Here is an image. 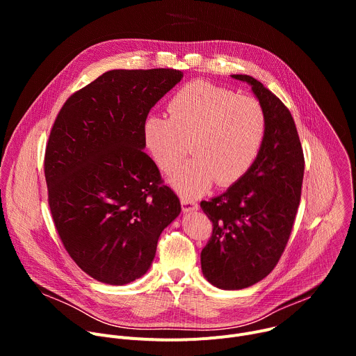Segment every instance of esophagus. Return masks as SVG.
Returning a JSON list of instances; mask_svg holds the SVG:
<instances>
[{"label":"esophagus","mask_w":356,"mask_h":356,"mask_svg":"<svg viewBox=\"0 0 356 356\" xmlns=\"http://www.w3.org/2000/svg\"><path fill=\"white\" fill-rule=\"evenodd\" d=\"M180 202H181V209L184 213H190V211H194L197 210V202L191 198H187V197H181L180 198Z\"/></svg>","instance_id":"obj_1"}]
</instances>
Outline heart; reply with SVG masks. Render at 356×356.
<instances>
[{"instance_id":"b5f03b06","label":"heart","mask_w":356,"mask_h":356,"mask_svg":"<svg viewBox=\"0 0 356 356\" xmlns=\"http://www.w3.org/2000/svg\"><path fill=\"white\" fill-rule=\"evenodd\" d=\"M168 117L150 115L143 140L155 163L184 195L238 183L255 165L268 132L264 106L252 97L206 80L181 86L169 99Z\"/></svg>"}]
</instances>
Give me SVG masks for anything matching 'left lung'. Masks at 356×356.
I'll return each instance as SVG.
<instances>
[{
    "label": "left lung",
    "mask_w": 356,
    "mask_h": 356,
    "mask_svg": "<svg viewBox=\"0 0 356 356\" xmlns=\"http://www.w3.org/2000/svg\"><path fill=\"white\" fill-rule=\"evenodd\" d=\"M232 77L252 86L266 111L268 132L250 170L224 194L200 202L213 221L201 269L225 290L249 287L275 269L293 229L304 176L302 147L289 108L257 79Z\"/></svg>",
    "instance_id": "obj_1"
}]
</instances>
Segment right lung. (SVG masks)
Here are the masks:
<instances>
[{
	"label": "right lung",
	"mask_w": 356,
	"mask_h": 356,
	"mask_svg": "<svg viewBox=\"0 0 356 356\" xmlns=\"http://www.w3.org/2000/svg\"><path fill=\"white\" fill-rule=\"evenodd\" d=\"M181 77L176 69L107 72L66 99L50 129V213L70 258L101 283L145 275L180 214L179 197L143 152V124Z\"/></svg>",
	"instance_id": "obj_1"
}]
</instances>
